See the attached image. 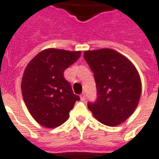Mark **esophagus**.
I'll use <instances>...</instances> for the list:
<instances>
[{"label": "esophagus", "instance_id": "34e87169", "mask_svg": "<svg viewBox=\"0 0 159 159\" xmlns=\"http://www.w3.org/2000/svg\"><path fill=\"white\" fill-rule=\"evenodd\" d=\"M80 98H81V100H82L83 102H84V101L86 100V97H85V94H84V93H83L82 95H80Z\"/></svg>", "mask_w": 159, "mask_h": 159}]
</instances>
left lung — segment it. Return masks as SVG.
<instances>
[{
    "mask_svg": "<svg viewBox=\"0 0 159 159\" xmlns=\"http://www.w3.org/2000/svg\"><path fill=\"white\" fill-rule=\"evenodd\" d=\"M94 73L96 99L88 107L101 123L117 126L134 113L141 95L137 70L126 57L111 49L87 51L83 54Z\"/></svg>",
    "mask_w": 159,
    "mask_h": 159,
    "instance_id": "left-lung-1",
    "label": "left lung"
}]
</instances>
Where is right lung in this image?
I'll use <instances>...</instances> for the list:
<instances>
[{
	"instance_id": "add662e5",
	"label": "right lung",
	"mask_w": 159,
	"mask_h": 159,
	"mask_svg": "<svg viewBox=\"0 0 159 159\" xmlns=\"http://www.w3.org/2000/svg\"><path fill=\"white\" fill-rule=\"evenodd\" d=\"M80 56L81 52L46 49L27 64L22 77V95L30 114L42 126L54 128L62 125L80 100L64 76V70Z\"/></svg>"
}]
</instances>
